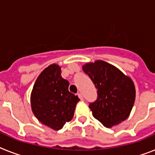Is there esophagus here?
Listing matches in <instances>:
<instances>
[{
  "label": "esophagus",
  "mask_w": 155,
  "mask_h": 155,
  "mask_svg": "<svg viewBox=\"0 0 155 155\" xmlns=\"http://www.w3.org/2000/svg\"><path fill=\"white\" fill-rule=\"evenodd\" d=\"M77 95H78V97H79V98H80L81 101H83V100H84V98H83V96H82V94H81V93H78Z\"/></svg>",
  "instance_id": "obj_1"
}]
</instances>
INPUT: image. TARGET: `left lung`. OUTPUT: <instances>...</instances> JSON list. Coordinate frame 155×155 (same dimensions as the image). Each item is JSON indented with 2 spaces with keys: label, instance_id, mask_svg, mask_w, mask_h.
<instances>
[{
  "label": "left lung",
  "instance_id": "1",
  "mask_svg": "<svg viewBox=\"0 0 155 155\" xmlns=\"http://www.w3.org/2000/svg\"><path fill=\"white\" fill-rule=\"evenodd\" d=\"M82 68L97 88V100L89 104L92 116L107 128L126 120L136 97L132 79L103 60L87 63Z\"/></svg>",
  "mask_w": 155,
  "mask_h": 155
}]
</instances>
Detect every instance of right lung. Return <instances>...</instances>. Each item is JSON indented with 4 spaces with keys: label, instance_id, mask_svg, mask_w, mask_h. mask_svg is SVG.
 I'll return each instance as SVG.
<instances>
[{
    "label": "right lung",
    "instance_id": "add662e5",
    "mask_svg": "<svg viewBox=\"0 0 155 155\" xmlns=\"http://www.w3.org/2000/svg\"><path fill=\"white\" fill-rule=\"evenodd\" d=\"M69 82L61 76V67L51 64L42 71L33 87L30 104L33 113L43 125L59 130L74 116L78 96L68 91Z\"/></svg>",
    "mask_w": 155,
    "mask_h": 155
}]
</instances>
